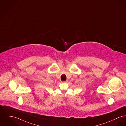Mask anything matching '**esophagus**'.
<instances>
[{"label": "esophagus", "instance_id": "esophagus-1", "mask_svg": "<svg viewBox=\"0 0 126 126\" xmlns=\"http://www.w3.org/2000/svg\"><path fill=\"white\" fill-rule=\"evenodd\" d=\"M67 82H68L67 80H66V81H65L63 82V83H67Z\"/></svg>", "mask_w": 126, "mask_h": 126}]
</instances>
